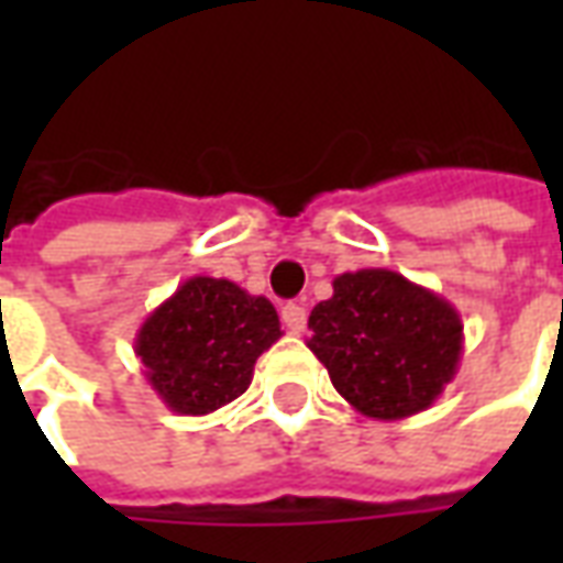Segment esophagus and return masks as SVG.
Masks as SVG:
<instances>
[{
    "label": "esophagus",
    "instance_id": "obj_1",
    "mask_svg": "<svg viewBox=\"0 0 563 563\" xmlns=\"http://www.w3.org/2000/svg\"><path fill=\"white\" fill-rule=\"evenodd\" d=\"M283 317V325L292 331V334H301L307 325V310L301 305H286L280 310Z\"/></svg>",
    "mask_w": 563,
    "mask_h": 563
}]
</instances>
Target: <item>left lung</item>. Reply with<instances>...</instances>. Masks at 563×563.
I'll return each mask as SVG.
<instances>
[{
	"instance_id": "1",
	"label": "left lung",
	"mask_w": 563,
	"mask_h": 563,
	"mask_svg": "<svg viewBox=\"0 0 563 563\" xmlns=\"http://www.w3.org/2000/svg\"><path fill=\"white\" fill-rule=\"evenodd\" d=\"M310 310L307 346L334 389L367 419L428 410L459 374L464 325L455 307L389 268L346 271Z\"/></svg>"
}]
</instances>
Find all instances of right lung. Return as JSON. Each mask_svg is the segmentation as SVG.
<instances>
[{
  "instance_id": "obj_1",
  "label": "right lung",
  "mask_w": 563,
  "mask_h": 563,
  "mask_svg": "<svg viewBox=\"0 0 563 563\" xmlns=\"http://www.w3.org/2000/svg\"><path fill=\"white\" fill-rule=\"evenodd\" d=\"M280 334V317L265 295L198 274L141 322L135 355L172 413L208 416L244 395L256 358Z\"/></svg>"
}]
</instances>
